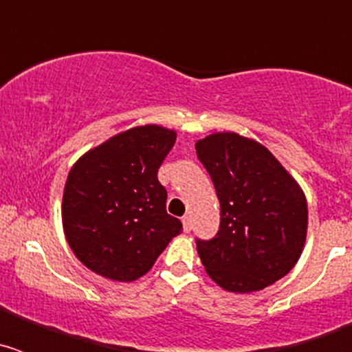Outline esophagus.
Listing matches in <instances>:
<instances>
[{
	"mask_svg": "<svg viewBox=\"0 0 352 352\" xmlns=\"http://www.w3.org/2000/svg\"><path fill=\"white\" fill-rule=\"evenodd\" d=\"M182 222H183V231L190 232L192 231V220H190V217H188V214H186V217H183Z\"/></svg>",
	"mask_w": 352,
	"mask_h": 352,
	"instance_id": "obj_1",
	"label": "esophagus"
}]
</instances>
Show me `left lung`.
<instances>
[{
  "label": "left lung",
  "mask_w": 352,
  "mask_h": 352,
  "mask_svg": "<svg viewBox=\"0 0 352 352\" xmlns=\"http://www.w3.org/2000/svg\"><path fill=\"white\" fill-rule=\"evenodd\" d=\"M220 201V227L197 239L208 275L226 291L254 292L287 275L307 238L303 190L268 149L234 132L195 142Z\"/></svg>",
  "instance_id": "8db88e82"
}]
</instances>
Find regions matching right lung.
Instances as JSON below:
<instances>
[{
	"label": "right lung",
	"mask_w": 352,
	"mask_h": 352,
	"mask_svg": "<svg viewBox=\"0 0 352 352\" xmlns=\"http://www.w3.org/2000/svg\"><path fill=\"white\" fill-rule=\"evenodd\" d=\"M174 142V130L135 126L74 164L61 217L68 245L86 268L111 280H138L182 232L157 178Z\"/></svg>",
	"instance_id": "1"
}]
</instances>
